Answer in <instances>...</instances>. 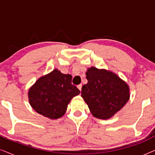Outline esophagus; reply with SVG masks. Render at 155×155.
Returning a JSON list of instances; mask_svg holds the SVG:
<instances>
[{"mask_svg": "<svg viewBox=\"0 0 155 155\" xmlns=\"http://www.w3.org/2000/svg\"><path fill=\"white\" fill-rule=\"evenodd\" d=\"M78 88L79 89L80 92H81V90H82V84H78Z\"/></svg>", "mask_w": 155, "mask_h": 155, "instance_id": "esophagus-1", "label": "esophagus"}]
</instances>
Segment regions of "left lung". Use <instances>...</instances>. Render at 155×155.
I'll return each instance as SVG.
<instances>
[{
	"instance_id": "left-lung-1",
	"label": "left lung",
	"mask_w": 155,
	"mask_h": 155,
	"mask_svg": "<svg viewBox=\"0 0 155 155\" xmlns=\"http://www.w3.org/2000/svg\"><path fill=\"white\" fill-rule=\"evenodd\" d=\"M86 78L88 82L82 87L81 96L96 118H111L128 101V84L112 72L92 67Z\"/></svg>"
}]
</instances>
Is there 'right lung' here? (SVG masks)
<instances>
[{"instance_id":"add662e5","label":"right lung","mask_w":155,"mask_h":155,"mask_svg":"<svg viewBox=\"0 0 155 155\" xmlns=\"http://www.w3.org/2000/svg\"><path fill=\"white\" fill-rule=\"evenodd\" d=\"M71 82V75L54 70L40 78L29 90L30 105L37 113L51 119L61 117L72 98L80 92Z\"/></svg>"}]
</instances>
